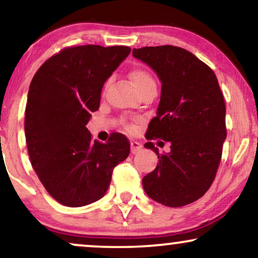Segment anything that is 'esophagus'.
Listing matches in <instances>:
<instances>
[{
  "instance_id": "obj_1",
  "label": "esophagus",
  "mask_w": 258,
  "mask_h": 258,
  "mask_svg": "<svg viewBox=\"0 0 258 258\" xmlns=\"http://www.w3.org/2000/svg\"><path fill=\"white\" fill-rule=\"evenodd\" d=\"M141 149H142L141 143L137 142V141H132L131 142V151H132V154L138 153V151L141 150Z\"/></svg>"
}]
</instances>
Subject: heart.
Wrapping results in <instances>:
<instances>
[{"label": "heart", "instance_id": "b5f03b06", "mask_svg": "<svg viewBox=\"0 0 258 258\" xmlns=\"http://www.w3.org/2000/svg\"><path fill=\"white\" fill-rule=\"evenodd\" d=\"M130 77H131L133 84H135L139 92L148 88H151V86H156V82H155L153 74L144 67L133 68L131 73H130ZM108 84H109V82L105 83V86ZM128 128H131V126H128Z\"/></svg>", "mask_w": 258, "mask_h": 258}]
</instances>
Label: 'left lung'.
<instances>
[{
	"label": "left lung",
	"instance_id": "left-lung-1",
	"mask_svg": "<svg viewBox=\"0 0 258 258\" xmlns=\"http://www.w3.org/2000/svg\"><path fill=\"white\" fill-rule=\"evenodd\" d=\"M132 54L162 83L157 115L145 133V148L156 153L159 163L143 178V187L166 207L194 203L212 186L227 137L218 78L208 64L179 46H144ZM156 139L170 142L169 153H158L152 142Z\"/></svg>",
	"mask_w": 258,
	"mask_h": 258
}]
</instances>
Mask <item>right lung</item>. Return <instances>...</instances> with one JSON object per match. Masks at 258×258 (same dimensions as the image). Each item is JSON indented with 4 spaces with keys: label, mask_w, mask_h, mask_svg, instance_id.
<instances>
[{
    "label": "right lung",
    "mask_w": 258,
    "mask_h": 258,
    "mask_svg": "<svg viewBox=\"0 0 258 258\" xmlns=\"http://www.w3.org/2000/svg\"><path fill=\"white\" fill-rule=\"evenodd\" d=\"M131 52L130 46L74 45L38 68L30 84L25 137L31 164L48 194L67 207L102 198L113 169L130 155V142L111 133L92 141L88 125L103 84Z\"/></svg>",
    "instance_id": "add662e5"
}]
</instances>
